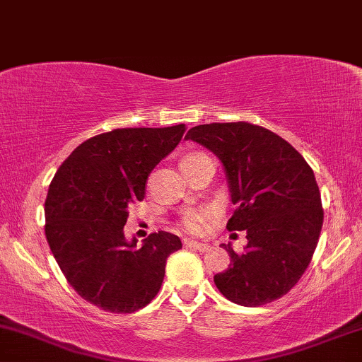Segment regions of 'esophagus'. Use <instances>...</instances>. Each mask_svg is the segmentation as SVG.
Wrapping results in <instances>:
<instances>
[{"instance_id":"34e87169","label":"esophagus","mask_w":362,"mask_h":362,"mask_svg":"<svg viewBox=\"0 0 362 362\" xmlns=\"http://www.w3.org/2000/svg\"><path fill=\"white\" fill-rule=\"evenodd\" d=\"M185 243H186V247H189V248H194V250H198V252H202V253L208 252V250H209V245H208V243L194 242V240H188V242H185Z\"/></svg>"}]
</instances>
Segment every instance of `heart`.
<instances>
[{
	"instance_id": "obj_1",
	"label": "heart",
	"mask_w": 362,
	"mask_h": 362,
	"mask_svg": "<svg viewBox=\"0 0 362 362\" xmlns=\"http://www.w3.org/2000/svg\"><path fill=\"white\" fill-rule=\"evenodd\" d=\"M199 153H193V154H188L182 158L181 163H188L191 159H196L199 158ZM213 213L209 211V209H194V211H189L186 213L185 218L181 220V226L185 228L186 231H189V233H202L204 230V226L208 225V221L211 220Z\"/></svg>"
}]
</instances>
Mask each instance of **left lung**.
Wrapping results in <instances>:
<instances>
[{
  "label": "left lung",
  "mask_w": 362,
  "mask_h": 362,
  "mask_svg": "<svg viewBox=\"0 0 362 362\" xmlns=\"http://www.w3.org/2000/svg\"><path fill=\"white\" fill-rule=\"evenodd\" d=\"M185 139L221 160L235 204L226 228L247 230L242 253L221 245L231 263L215 275L218 290L245 307L284 297L309 267L322 230L314 171L287 141L248 122L203 124Z\"/></svg>",
  "instance_id": "1"
}]
</instances>
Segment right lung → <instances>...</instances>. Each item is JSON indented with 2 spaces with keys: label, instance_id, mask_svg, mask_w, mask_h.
I'll return each mask as SVG.
<instances>
[{
  "label": "right lung",
  "instance_id": "1",
  "mask_svg": "<svg viewBox=\"0 0 362 362\" xmlns=\"http://www.w3.org/2000/svg\"><path fill=\"white\" fill-rule=\"evenodd\" d=\"M186 127H129L82 142L64 160L45 202V235L69 284L82 298L131 314L158 296L180 236L159 231L127 242L129 206L144 199L146 181L180 144Z\"/></svg>",
  "mask_w": 362,
  "mask_h": 362
}]
</instances>
